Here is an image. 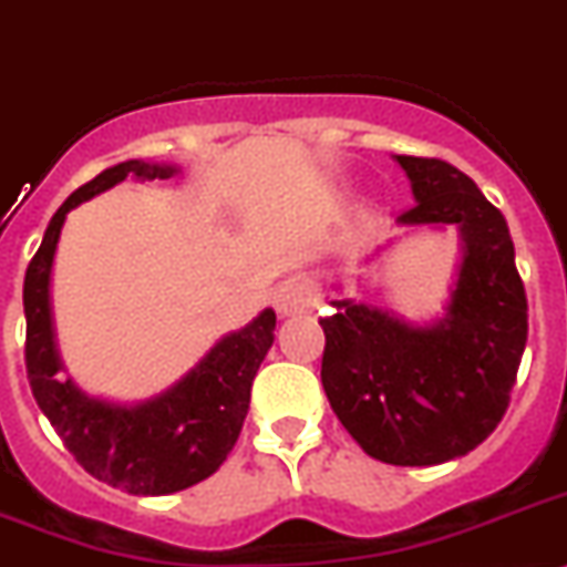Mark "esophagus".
I'll list each match as a JSON object with an SVG mask.
<instances>
[{"instance_id":"34e87169","label":"esophagus","mask_w":567,"mask_h":567,"mask_svg":"<svg viewBox=\"0 0 567 567\" xmlns=\"http://www.w3.org/2000/svg\"><path fill=\"white\" fill-rule=\"evenodd\" d=\"M274 306L279 317H293V313H302L313 306V293L302 279H288L276 288Z\"/></svg>"}]
</instances>
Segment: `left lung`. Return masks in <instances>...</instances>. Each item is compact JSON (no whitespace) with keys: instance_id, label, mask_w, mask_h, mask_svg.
Returning a JSON list of instances; mask_svg holds the SVG:
<instances>
[{"instance_id":"left-lung-1","label":"left lung","mask_w":567,"mask_h":567,"mask_svg":"<svg viewBox=\"0 0 567 567\" xmlns=\"http://www.w3.org/2000/svg\"><path fill=\"white\" fill-rule=\"evenodd\" d=\"M415 207L403 227L458 230L444 311L412 322L363 299L322 317V389L365 455L398 467L461 458L502 421L527 342V299L502 213L437 158L394 155Z\"/></svg>"}]
</instances>
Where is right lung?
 I'll list each match as a JSON object with an SVG mask.
<instances>
[{"mask_svg":"<svg viewBox=\"0 0 567 567\" xmlns=\"http://www.w3.org/2000/svg\"><path fill=\"white\" fill-rule=\"evenodd\" d=\"M175 164L123 161L69 195L45 227L42 245L25 270V369L31 392L85 473L132 496H166L210 478L236 444L250 409V386L274 346L276 313L265 308L239 331L213 342L173 386L137 403H117L83 392L56 349L51 313V268L65 216L94 195L132 175L173 178Z\"/></svg>","mask_w":567,"mask_h":567,"instance_id":"add662e5","label":"right lung"}]
</instances>
